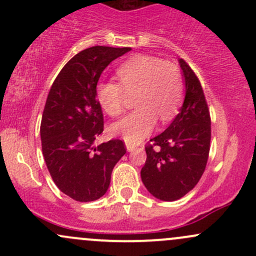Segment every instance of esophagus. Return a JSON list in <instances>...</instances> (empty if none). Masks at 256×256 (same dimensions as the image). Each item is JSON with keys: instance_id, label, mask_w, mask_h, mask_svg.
<instances>
[{"instance_id": "esophagus-1", "label": "esophagus", "mask_w": 256, "mask_h": 256, "mask_svg": "<svg viewBox=\"0 0 256 256\" xmlns=\"http://www.w3.org/2000/svg\"><path fill=\"white\" fill-rule=\"evenodd\" d=\"M136 148H137V146L134 144H131V143H126V149H128V152H134Z\"/></svg>"}]
</instances>
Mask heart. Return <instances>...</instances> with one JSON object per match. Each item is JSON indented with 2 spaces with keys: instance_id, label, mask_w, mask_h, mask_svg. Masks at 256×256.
<instances>
[{
  "instance_id": "b5f03b06",
  "label": "heart",
  "mask_w": 256,
  "mask_h": 256,
  "mask_svg": "<svg viewBox=\"0 0 256 256\" xmlns=\"http://www.w3.org/2000/svg\"><path fill=\"white\" fill-rule=\"evenodd\" d=\"M119 82H100L96 98L110 116L125 110L128 95H134L138 107L128 116L112 125L110 131L128 143L137 144L155 128L158 118L170 122L177 113L183 98V83L176 64L148 55H136L116 70Z\"/></svg>"
}]
</instances>
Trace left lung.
<instances>
[{"label": "left lung", "instance_id": "obj_1", "mask_svg": "<svg viewBox=\"0 0 256 256\" xmlns=\"http://www.w3.org/2000/svg\"><path fill=\"white\" fill-rule=\"evenodd\" d=\"M185 98L171 125L146 146L140 177L149 192L161 201H176L195 188L204 174L210 148V116L198 78L179 58Z\"/></svg>", "mask_w": 256, "mask_h": 256}]
</instances>
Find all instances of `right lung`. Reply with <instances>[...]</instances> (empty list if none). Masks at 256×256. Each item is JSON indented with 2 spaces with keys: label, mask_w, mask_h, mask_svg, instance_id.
Masks as SVG:
<instances>
[{
  "label": "right lung",
  "mask_w": 256,
  "mask_h": 256,
  "mask_svg": "<svg viewBox=\"0 0 256 256\" xmlns=\"http://www.w3.org/2000/svg\"><path fill=\"white\" fill-rule=\"evenodd\" d=\"M131 48L96 46L78 52L52 83L40 122L42 152L56 186L79 202L107 192L114 166L125 144L112 140L95 146L104 132V114L96 98L101 73Z\"/></svg>",
  "instance_id": "add662e5"
}]
</instances>
